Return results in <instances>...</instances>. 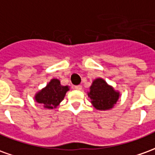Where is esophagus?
Instances as JSON below:
<instances>
[{"mask_svg":"<svg viewBox=\"0 0 155 155\" xmlns=\"http://www.w3.org/2000/svg\"><path fill=\"white\" fill-rule=\"evenodd\" d=\"M74 89H75V90H77V91H81V90H82V85H81V84H79V85H75V86H74Z\"/></svg>","mask_w":155,"mask_h":155,"instance_id":"1","label":"esophagus"}]
</instances>
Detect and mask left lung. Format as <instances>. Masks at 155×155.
Here are the masks:
<instances>
[{
  "mask_svg": "<svg viewBox=\"0 0 155 155\" xmlns=\"http://www.w3.org/2000/svg\"><path fill=\"white\" fill-rule=\"evenodd\" d=\"M88 96L95 109L100 110H107L112 109L120 97L117 92L105 82L103 79H96L93 81L90 88Z\"/></svg>",
  "mask_w": 155,
  "mask_h": 155,
  "instance_id": "8db88e82",
  "label": "left lung"
}]
</instances>
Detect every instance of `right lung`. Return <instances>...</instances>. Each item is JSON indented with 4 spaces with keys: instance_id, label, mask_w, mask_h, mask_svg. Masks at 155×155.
I'll use <instances>...</instances> for the list:
<instances>
[{
    "instance_id": "obj_1",
    "label": "right lung",
    "mask_w": 155,
    "mask_h": 155,
    "mask_svg": "<svg viewBox=\"0 0 155 155\" xmlns=\"http://www.w3.org/2000/svg\"><path fill=\"white\" fill-rule=\"evenodd\" d=\"M68 91L69 87L67 85L63 86L59 80L53 79L44 89L35 94V99L39 104H43L45 108L53 109L57 107L64 100V95Z\"/></svg>"
}]
</instances>
